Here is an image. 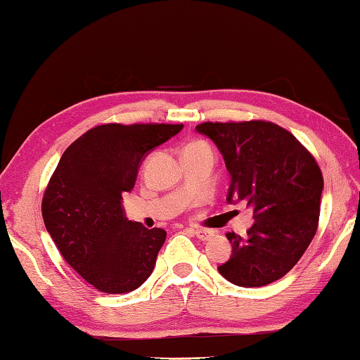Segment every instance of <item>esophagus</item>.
I'll list each match as a JSON object with an SVG mask.
<instances>
[{
	"label": "esophagus",
	"mask_w": 360,
	"mask_h": 360,
	"mask_svg": "<svg viewBox=\"0 0 360 360\" xmlns=\"http://www.w3.org/2000/svg\"><path fill=\"white\" fill-rule=\"evenodd\" d=\"M194 236H196L199 240H210V238L213 237V234L215 232L210 231V229H202V228H198V229H193Z\"/></svg>",
	"instance_id": "1"
}]
</instances>
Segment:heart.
Wrapping results in <instances>:
<instances>
[{
  "label": "heart",
  "instance_id": "1",
  "mask_svg": "<svg viewBox=\"0 0 360 360\" xmlns=\"http://www.w3.org/2000/svg\"><path fill=\"white\" fill-rule=\"evenodd\" d=\"M204 147H209V145H207L205 142H191V143L186 145L185 150L186 148H204Z\"/></svg>",
  "mask_w": 360,
  "mask_h": 360
}]
</instances>
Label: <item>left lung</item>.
<instances>
[{
  "instance_id": "left-lung-1",
  "label": "left lung",
  "mask_w": 360,
  "mask_h": 360,
  "mask_svg": "<svg viewBox=\"0 0 360 360\" xmlns=\"http://www.w3.org/2000/svg\"><path fill=\"white\" fill-rule=\"evenodd\" d=\"M196 131L221 151L231 175L228 202L245 200L253 209L247 237L226 234L232 255L218 272L243 288L280 280L316 234L324 188L316 160L291 132L262 120L207 122Z\"/></svg>"
}]
</instances>
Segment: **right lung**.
I'll use <instances>...</instances> for the list:
<instances>
[{
    "label": "right lung",
    "instance_id": "right-lung-1",
    "mask_svg": "<svg viewBox=\"0 0 360 360\" xmlns=\"http://www.w3.org/2000/svg\"><path fill=\"white\" fill-rule=\"evenodd\" d=\"M184 124H101L63 153L42 198V218L65 261L107 294L137 289L155 269L166 231L124 215L143 158Z\"/></svg>",
    "mask_w": 360,
    "mask_h": 360
}]
</instances>
